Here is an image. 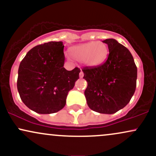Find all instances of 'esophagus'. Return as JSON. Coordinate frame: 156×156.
<instances>
[{"instance_id":"esophagus-1","label":"esophagus","mask_w":156,"mask_h":156,"mask_svg":"<svg viewBox=\"0 0 156 156\" xmlns=\"http://www.w3.org/2000/svg\"><path fill=\"white\" fill-rule=\"evenodd\" d=\"M79 77H80V78H82L83 77V73L82 72V71H80L79 73Z\"/></svg>"}]
</instances>
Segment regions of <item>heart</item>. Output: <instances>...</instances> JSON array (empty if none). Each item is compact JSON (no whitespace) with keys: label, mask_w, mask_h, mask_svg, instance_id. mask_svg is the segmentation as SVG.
Segmentation results:
<instances>
[{"label":"heart","mask_w":156,"mask_h":156,"mask_svg":"<svg viewBox=\"0 0 156 156\" xmlns=\"http://www.w3.org/2000/svg\"><path fill=\"white\" fill-rule=\"evenodd\" d=\"M108 47L102 42H89L73 46L69 54L73 58L83 62L87 67H97L104 62L108 55Z\"/></svg>","instance_id":"heart-1"}]
</instances>
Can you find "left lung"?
<instances>
[{"label":"left lung","instance_id":"1","mask_svg":"<svg viewBox=\"0 0 156 156\" xmlns=\"http://www.w3.org/2000/svg\"><path fill=\"white\" fill-rule=\"evenodd\" d=\"M108 44V58L101 65L82 69L87 81L85 94L88 106L101 114H112L129 103L136 87L137 67L128 48L114 39Z\"/></svg>","mask_w":156,"mask_h":156}]
</instances>
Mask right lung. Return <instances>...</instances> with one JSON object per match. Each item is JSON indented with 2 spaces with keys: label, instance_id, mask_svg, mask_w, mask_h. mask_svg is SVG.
Returning <instances> with one entry per match:
<instances>
[{
  "label": "right lung",
  "instance_id": "right-lung-1",
  "mask_svg": "<svg viewBox=\"0 0 156 156\" xmlns=\"http://www.w3.org/2000/svg\"><path fill=\"white\" fill-rule=\"evenodd\" d=\"M62 42H49L36 46L20 64L17 90L28 108L38 114H53L66 104L69 91L79 78L80 69L64 67Z\"/></svg>",
  "mask_w": 156,
  "mask_h": 156
}]
</instances>
